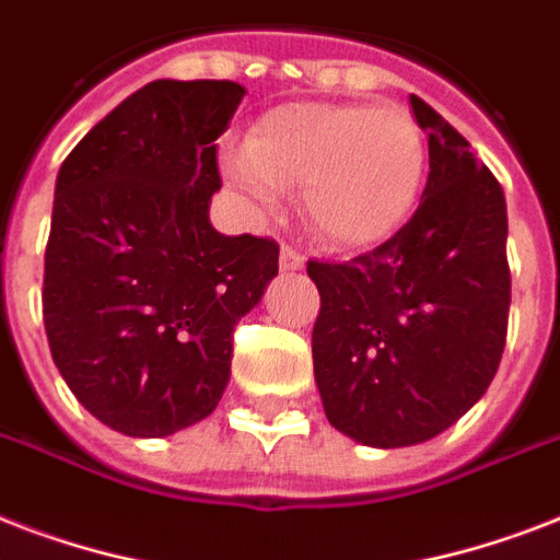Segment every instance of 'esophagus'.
<instances>
[{
  "label": "esophagus",
  "instance_id": "34e87169",
  "mask_svg": "<svg viewBox=\"0 0 560 560\" xmlns=\"http://www.w3.org/2000/svg\"><path fill=\"white\" fill-rule=\"evenodd\" d=\"M279 264H281V270L284 272H296L305 267V255L299 253V249H293V246H281V255H279Z\"/></svg>",
  "mask_w": 560,
  "mask_h": 560
}]
</instances>
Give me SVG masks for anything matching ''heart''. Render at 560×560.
I'll use <instances>...</instances> for the list:
<instances>
[{
    "label": "heart",
    "mask_w": 560,
    "mask_h": 560,
    "mask_svg": "<svg viewBox=\"0 0 560 560\" xmlns=\"http://www.w3.org/2000/svg\"><path fill=\"white\" fill-rule=\"evenodd\" d=\"M223 174L258 209L281 188H305L302 214L331 246H369L392 235L424 183L427 142L404 107L288 104L229 142Z\"/></svg>",
    "instance_id": "1"
}]
</instances>
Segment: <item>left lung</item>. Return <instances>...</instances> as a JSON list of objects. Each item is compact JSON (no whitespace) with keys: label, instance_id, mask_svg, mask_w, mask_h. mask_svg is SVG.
<instances>
[{"label":"left lung","instance_id":"left-lung-1","mask_svg":"<svg viewBox=\"0 0 560 560\" xmlns=\"http://www.w3.org/2000/svg\"><path fill=\"white\" fill-rule=\"evenodd\" d=\"M409 104L430 148L416 214L372 253L307 261L323 299L311 346L325 416L383 451L444 433L486 395L512 305L503 188L459 130Z\"/></svg>","mask_w":560,"mask_h":560}]
</instances>
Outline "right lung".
Listing matches in <instances>:
<instances>
[{
  "label": "right lung",
  "instance_id": "obj_1",
  "mask_svg": "<svg viewBox=\"0 0 560 560\" xmlns=\"http://www.w3.org/2000/svg\"><path fill=\"white\" fill-rule=\"evenodd\" d=\"M232 81H153L60 165L43 276L55 366L107 427L162 439L214 412L232 331L279 272L270 237L220 235L218 136Z\"/></svg>",
  "mask_w": 560,
  "mask_h": 560
}]
</instances>
